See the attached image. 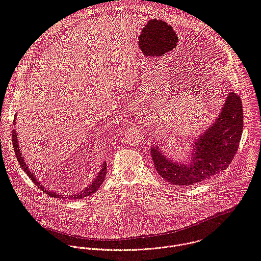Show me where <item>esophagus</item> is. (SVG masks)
Wrapping results in <instances>:
<instances>
[{
	"label": "esophagus",
	"mask_w": 261,
	"mask_h": 261,
	"mask_svg": "<svg viewBox=\"0 0 261 261\" xmlns=\"http://www.w3.org/2000/svg\"><path fill=\"white\" fill-rule=\"evenodd\" d=\"M136 116H137V117H140V115H139V114H136Z\"/></svg>",
	"instance_id": "34e87169"
}]
</instances>
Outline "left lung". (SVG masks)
<instances>
[{
    "instance_id": "1",
    "label": "left lung",
    "mask_w": 261,
    "mask_h": 261,
    "mask_svg": "<svg viewBox=\"0 0 261 261\" xmlns=\"http://www.w3.org/2000/svg\"><path fill=\"white\" fill-rule=\"evenodd\" d=\"M243 132L240 96L229 93L217 119L192 142L188 160L174 161L157 145L151 148L158 174L173 185H193L225 170L232 162Z\"/></svg>"
}]
</instances>
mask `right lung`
<instances>
[{"instance_id": "obj_1", "label": "right lung", "mask_w": 261, "mask_h": 261, "mask_svg": "<svg viewBox=\"0 0 261 261\" xmlns=\"http://www.w3.org/2000/svg\"><path fill=\"white\" fill-rule=\"evenodd\" d=\"M16 123V121H14ZM17 133L15 129H13L12 132V137H13V147H14V151H15V154H16V157H17V160L20 164V167L24 170V172L27 174L29 176V178H31V180L36 184V186H38L39 189L43 190L46 194L53 196V197H66V198H70V199H77V198H83V197H86L88 195L96 192L98 190V188L101 186V184L103 183L104 179H105V175H106V162H103L100 166H101V169L100 171L97 173L96 177L92 180V182L86 186L83 190H81L80 192L78 193H75V194H65V195H61L60 193L58 192H54V191H50L48 190L45 186H43L41 184V182H39V180L37 179L35 173H32L29 169V166L27 165L26 161L24 160V156L22 155L21 151H20V147H19V143H18V139H17Z\"/></svg>"}]
</instances>
